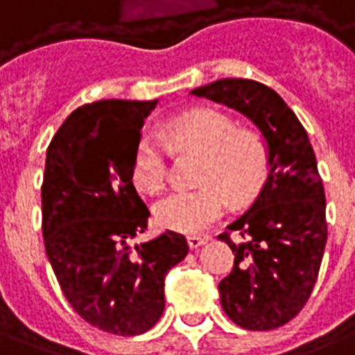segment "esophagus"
I'll list each match as a JSON object with an SVG mask.
<instances>
[{"instance_id":"34e87169","label":"esophagus","mask_w":355,"mask_h":355,"mask_svg":"<svg viewBox=\"0 0 355 355\" xmlns=\"http://www.w3.org/2000/svg\"><path fill=\"white\" fill-rule=\"evenodd\" d=\"M207 240H209V236H188V246L192 248V250H198L203 244H207Z\"/></svg>"}]
</instances>
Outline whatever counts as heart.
<instances>
[{
    "label": "heart",
    "mask_w": 355,
    "mask_h": 355,
    "mask_svg": "<svg viewBox=\"0 0 355 355\" xmlns=\"http://www.w3.org/2000/svg\"><path fill=\"white\" fill-rule=\"evenodd\" d=\"M167 136L173 148L203 153L200 178L207 184L194 190H175L161 198L153 207V217L163 229L184 234L202 232L227 209L229 202L223 187L234 200H246L263 184L267 153L261 140L248 130H236L234 121L217 109L200 107L177 115L167 123ZM130 178L146 194H155L163 188L167 150L157 138L146 135L138 140Z\"/></svg>",
    "instance_id": "1"
}]
</instances>
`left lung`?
<instances>
[{
  "mask_svg": "<svg viewBox=\"0 0 355 355\" xmlns=\"http://www.w3.org/2000/svg\"><path fill=\"white\" fill-rule=\"evenodd\" d=\"M234 109L261 132L267 180L255 202L219 234L234 267L219 282L225 313L248 331H271L306 306L327 244L324 190L306 128L281 96L248 78H220L190 92Z\"/></svg>",
  "mask_w": 355,
  "mask_h": 355,
  "instance_id": "1",
  "label": "left lung"
}]
</instances>
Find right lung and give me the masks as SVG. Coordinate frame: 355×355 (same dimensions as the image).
<instances>
[{"label": "right lung", "mask_w": 355, "mask_h": 355, "mask_svg": "<svg viewBox=\"0 0 355 355\" xmlns=\"http://www.w3.org/2000/svg\"><path fill=\"white\" fill-rule=\"evenodd\" d=\"M157 100H101L74 109L46 153L42 232L74 311L111 334L150 331L165 309V275L188 254L165 230L135 244L150 211L130 178L144 119Z\"/></svg>", "instance_id": "obj_1"}]
</instances>
